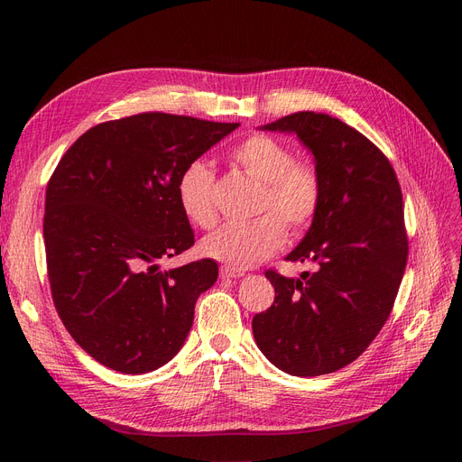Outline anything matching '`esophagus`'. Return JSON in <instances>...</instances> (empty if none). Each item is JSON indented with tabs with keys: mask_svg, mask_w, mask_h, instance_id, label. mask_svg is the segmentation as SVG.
Here are the masks:
<instances>
[{
	"mask_svg": "<svg viewBox=\"0 0 462 462\" xmlns=\"http://www.w3.org/2000/svg\"><path fill=\"white\" fill-rule=\"evenodd\" d=\"M243 275H245V272L229 268V265H223V268L219 270L221 279H236V277H243Z\"/></svg>",
	"mask_w": 462,
	"mask_h": 462,
	"instance_id": "esophagus-1",
	"label": "esophagus"
}]
</instances>
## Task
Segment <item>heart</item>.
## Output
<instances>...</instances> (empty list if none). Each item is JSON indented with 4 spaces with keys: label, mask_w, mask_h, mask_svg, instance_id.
Instances as JSON below:
<instances>
[{
    "label": "heart",
    "mask_w": 462,
    "mask_h": 462,
    "mask_svg": "<svg viewBox=\"0 0 462 462\" xmlns=\"http://www.w3.org/2000/svg\"><path fill=\"white\" fill-rule=\"evenodd\" d=\"M229 160L262 183L258 214L265 216L223 226L202 241V253L229 268L246 270L283 246L285 226L295 233L310 226L321 200V180L312 163L297 162L287 144L268 134H250L231 150ZM214 180L208 163L192 162L177 183L180 209L204 229L217 221Z\"/></svg>",
    "instance_id": "b5f03b06"
}]
</instances>
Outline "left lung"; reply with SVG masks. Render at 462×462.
Returning <instances> with one entry per match:
<instances>
[{
  "instance_id": "8db88e82",
  "label": "left lung",
  "mask_w": 462,
  "mask_h": 462,
  "mask_svg": "<svg viewBox=\"0 0 462 462\" xmlns=\"http://www.w3.org/2000/svg\"><path fill=\"white\" fill-rule=\"evenodd\" d=\"M262 129L297 134L312 152L321 200L287 256L318 270L302 279L265 272L275 300L253 333L279 370L331 374L366 351L393 309L409 256L402 192L383 152L341 119L299 111Z\"/></svg>"
}]
</instances>
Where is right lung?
Masks as SVG:
<instances>
[{
	"label": "right lung",
	"mask_w": 462,
	"mask_h": 462,
	"mask_svg": "<svg viewBox=\"0 0 462 462\" xmlns=\"http://www.w3.org/2000/svg\"><path fill=\"white\" fill-rule=\"evenodd\" d=\"M236 127L148 111L96 125L55 167L44 214L51 299L100 365L146 374L183 346L217 263L165 272L158 260L194 245L177 199L180 173Z\"/></svg>",
	"instance_id": "obj_1"
}]
</instances>
